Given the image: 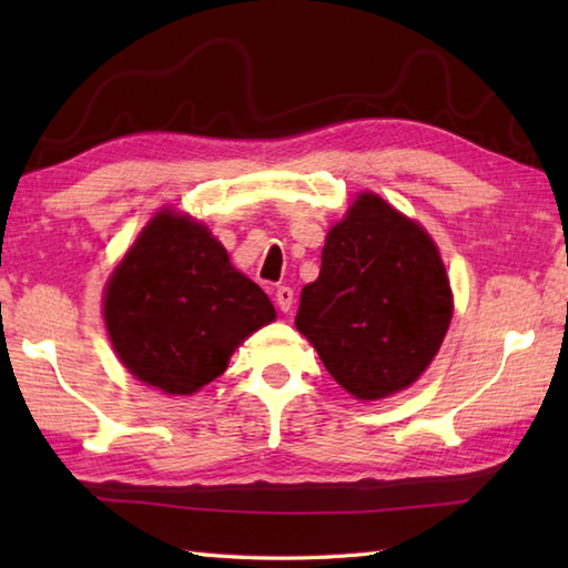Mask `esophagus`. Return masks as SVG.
<instances>
[{
  "label": "esophagus",
  "instance_id": "34e87169",
  "mask_svg": "<svg viewBox=\"0 0 568 568\" xmlns=\"http://www.w3.org/2000/svg\"><path fill=\"white\" fill-rule=\"evenodd\" d=\"M275 303H277V307H281V312H291L293 303H295L293 287H285V285L277 287V291H275Z\"/></svg>",
  "mask_w": 568,
  "mask_h": 568
}]
</instances>
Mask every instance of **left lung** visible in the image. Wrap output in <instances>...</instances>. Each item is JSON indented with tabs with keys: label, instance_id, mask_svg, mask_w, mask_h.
Returning a JSON list of instances; mask_svg holds the SVG:
<instances>
[{
	"label": "left lung",
	"instance_id": "left-lung-1",
	"mask_svg": "<svg viewBox=\"0 0 568 568\" xmlns=\"http://www.w3.org/2000/svg\"><path fill=\"white\" fill-rule=\"evenodd\" d=\"M439 248L417 222L361 192L303 287L295 327L356 400L409 388L437 356L452 322Z\"/></svg>",
	"mask_w": 568,
	"mask_h": 568
}]
</instances>
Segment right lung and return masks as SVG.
I'll list each match as a JSON object with an SVG mask.
<instances>
[{"mask_svg": "<svg viewBox=\"0 0 568 568\" xmlns=\"http://www.w3.org/2000/svg\"><path fill=\"white\" fill-rule=\"evenodd\" d=\"M275 320L210 229L163 210L106 281L104 324L129 373L168 395L220 378L234 348Z\"/></svg>", "mask_w": 568, "mask_h": 568, "instance_id": "add662e5", "label": "right lung"}]
</instances>
